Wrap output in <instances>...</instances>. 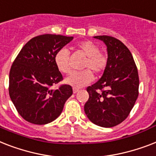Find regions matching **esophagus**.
Segmentation results:
<instances>
[{
  "label": "esophagus",
  "instance_id": "esophagus-1",
  "mask_svg": "<svg viewBox=\"0 0 156 156\" xmlns=\"http://www.w3.org/2000/svg\"><path fill=\"white\" fill-rule=\"evenodd\" d=\"M78 91H79V88H73V93H76Z\"/></svg>",
  "mask_w": 156,
  "mask_h": 156
}]
</instances>
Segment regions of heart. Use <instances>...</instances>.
I'll return each mask as SVG.
<instances>
[{"instance_id": "obj_1", "label": "heart", "mask_w": 156, "mask_h": 156, "mask_svg": "<svg viewBox=\"0 0 156 156\" xmlns=\"http://www.w3.org/2000/svg\"><path fill=\"white\" fill-rule=\"evenodd\" d=\"M77 50L85 55L86 59L83 63V68H87L82 72H75L71 73L65 79L67 84L80 88L93 81V71L95 73H101L105 69L108 63V57L105 54L100 51L98 45L92 41H82L76 46ZM55 63L60 72L68 74L71 72L69 51L67 48H61L55 55ZM88 69H90L88 70Z\"/></svg>"}]
</instances>
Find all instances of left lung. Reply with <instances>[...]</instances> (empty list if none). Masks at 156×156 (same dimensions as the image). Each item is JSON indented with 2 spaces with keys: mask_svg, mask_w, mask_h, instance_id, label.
<instances>
[{
  "mask_svg": "<svg viewBox=\"0 0 156 156\" xmlns=\"http://www.w3.org/2000/svg\"><path fill=\"white\" fill-rule=\"evenodd\" d=\"M107 47L108 63L101 78L87 92L84 112L93 123L113 127L127 118L139 96L138 69L129 50L120 40L107 35L95 36Z\"/></svg>",
  "mask_w": 156,
  "mask_h": 156,
  "instance_id": "left-lung-1",
  "label": "left lung"
}]
</instances>
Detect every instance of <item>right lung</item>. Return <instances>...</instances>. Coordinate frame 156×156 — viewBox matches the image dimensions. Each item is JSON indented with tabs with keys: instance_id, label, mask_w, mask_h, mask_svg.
<instances>
[{
	"instance_id": "obj_1",
	"label": "right lung",
	"mask_w": 156,
	"mask_h": 156,
	"mask_svg": "<svg viewBox=\"0 0 156 156\" xmlns=\"http://www.w3.org/2000/svg\"><path fill=\"white\" fill-rule=\"evenodd\" d=\"M73 37L42 34L31 38L20 51L9 72V93L18 113L29 122L44 125L55 120L66 101L72 95V86L51 87L63 80L55 63L58 50Z\"/></svg>"
}]
</instances>
